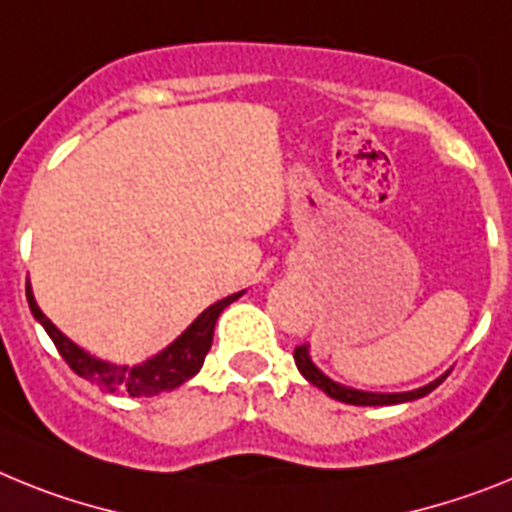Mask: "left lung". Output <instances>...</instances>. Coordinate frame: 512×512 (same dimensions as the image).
I'll return each instance as SVG.
<instances>
[{"instance_id":"obj_1","label":"left lung","mask_w":512,"mask_h":512,"mask_svg":"<svg viewBox=\"0 0 512 512\" xmlns=\"http://www.w3.org/2000/svg\"><path fill=\"white\" fill-rule=\"evenodd\" d=\"M294 362L296 367H299V372L304 375V380L312 382V385L320 388L322 393H328L330 398H336V401L341 403H351V406H393V403L416 401V398H424L427 393H432V390H435L445 377H448V375L437 377L435 382H429V385H424V388L409 390V393H364V390H354V388H346V385H338V382L330 380L328 375H322L320 369L312 364V359H309L307 343L296 346Z\"/></svg>"}]
</instances>
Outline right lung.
I'll use <instances>...</instances> for the list:
<instances>
[{
    "instance_id": "add662e5",
    "label": "right lung",
    "mask_w": 512,
    "mask_h": 512,
    "mask_svg": "<svg viewBox=\"0 0 512 512\" xmlns=\"http://www.w3.org/2000/svg\"><path fill=\"white\" fill-rule=\"evenodd\" d=\"M242 294L244 291H239V294H231L226 299H221V302L210 304L203 315L197 317L190 328L184 330L182 336L176 338L171 346H166L161 354L150 356V359H145L143 364H135V367H119V364L101 362L96 356H90L88 351L80 349L64 333H59L57 325L38 309L30 283H25V296H28L30 312L44 325V330L49 333V338L54 341V346H57L64 362L70 364L72 372L85 377V380L96 382L98 388L106 390V393L130 395H156L163 393V390L179 388L182 382L195 377L200 372V367H203L205 354L210 351V343H213V330H216L218 315Z\"/></svg>"
}]
</instances>
